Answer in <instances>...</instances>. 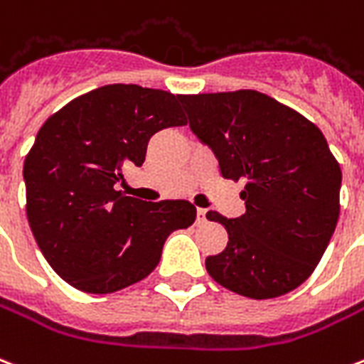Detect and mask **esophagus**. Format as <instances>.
I'll return each instance as SVG.
<instances>
[{"label": "esophagus", "mask_w": 364, "mask_h": 364, "mask_svg": "<svg viewBox=\"0 0 364 364\" xmlns=\"http://www.w3.org/2000/svg\"><path fill=\"white\" fill-rule=\"evenodd\" d=\"M204 221H206V210H204V208H198V210H196V223L200 225Z\"/></svg>", "instance_id": "1"}]
</instances>
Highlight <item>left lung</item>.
Wrapping results in <instances>:
<instances>
[{
	"label": "left lung",
	"mask_w": 364,
	"mask_h": 364,
	"mask_svg": "<svg viewBox=\"0 0 364 364\" xmlns=\"http://www.w3.org/2000/svg\"><path fill=\"white\" fill-rule=\"evenodd\" d=\"M188 126L225 179H244L246 213L227 219L229 242L206 257L213 281L252 299L279 298L309 279L340 215L342 170L323 132L254 90L183 95Z\"/></svg>",
	"instance_id": "1"
}]
</instances>
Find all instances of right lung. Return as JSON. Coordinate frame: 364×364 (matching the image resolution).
<instances>
[{
	"label": "right lung",
	"mask_w": 364,
	"mask_h": 364,
	"mask_svg": "<svg viewBox=\"0 0 364 364\" xmlns=\"http://www.w3.org/2000/svg\"><path fill=\"white\" fill-rule=\"evenodd\" d=\"M181 97L112 83L49 116L24 160L26 215L41 254L70 287L110 294L151 274L166 238L187 229V200L145 202L116 191L145 162L156 132L185 126Z\"/></svg>",
	"instance_id": "obj_1"
}]
</instances>
